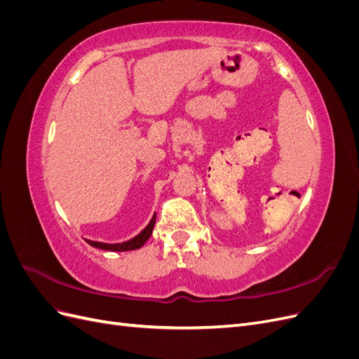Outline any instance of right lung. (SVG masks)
<instances>
[{
	"mask_svg": "<svg viewBox=\"0 0 359 359\" xmlns=\"http://www.w3.org/2000/svg\"><path fill=\"white\" fill-rule=\"evenodd\" d=\"M154 223H156V215L151 219V222L148 223V226L145 229L140 232L137 236H135L133 240L126 241V243H119V244H104V243H97V241H88L90 245L95 247V248H102V250H109V252H127V250H136L142 247L148 238L153 233L154 229Z\"/></svg>",
	"mask_w": 359,
	"mask_h": 359,
	"instance_id": "obj_1",
	"label": "right lung"
}]
</instances>
